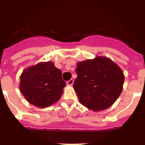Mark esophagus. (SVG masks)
Segmentation results:
<instances>
[{
	"label": "esophagus",
	"mask_w": 145,
	"mask_h": 145,
	"mask_svg": "<svg viewBox=\"0 0 145 145\" xmlns=\"http://www.w3.org/2000/svg\"><path fill=\"white\" fill-rule=\"evenodd\" d=\"M74 83V80L73 79H70V80H68V81H67V85L68 86H72V84H73Z\"/></svg>",
	"instance_id": "34e87169"
}]
</instances>
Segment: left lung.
<instances>
[{"label":"left lung","mask_w":145,"mask_h":145,"mask_svg":"<svg viewBox=\"0 0 145 145\" xmlns=\"http://www.w3.org/2000/svg\"><path fill=\"white\" fill-rule=\"evenodd\" d=\"M76 74L73 87L79 101L93 111L103 110L112 106L123 90L122 70L106 57L78 62Z\"/></svg>","instance_id":"obj_1"}]
</instances>
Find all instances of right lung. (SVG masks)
<instances>
[{"instance_id":"obj_1","label":"right lung","mask_w":145,"mask_h":145,"mask_svg":"<svg viewBox=\"0 0 145 145\" xmlns=\"http://www.w3.org/2000/svg\"><path fill=\"white\" fill-rule=\"evenodd\" d=\"M65 86L61 70L52 61L29 67L20 77V88L24 97L31 105L41 108L57 102Z\"/></svg>"}]
</instances>
